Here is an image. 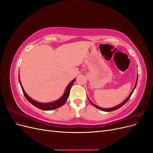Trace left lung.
Listing matches in <instances>:
<instances>
[{
    "label": "left lung",
    "mask_w": 153,
    "mask_h": 153,
    "mask_svg": "<svg viewBox=\"0 0 153 153\" xmlns=\"http://www.w3.org/2000/svg\"><path fill=\"white\" fill-rule=\"evenodd\" d=\"M137 81H138V75H137V80H136V83H135V87H134V88H133V89L132 90V91H131V92L130 93V94H129L128 96V98L125 100L123 102H122L121 104H119L118 105H117V106H114V107H112V108H101V107H100V106H97V105H96L95 104H94L92 102V101L88 98V100H89V101H90V103H91V104L92 105H93L94 106H95L96 108H97L98 109H100V110H102V111H104V112H111V111H114V110H117V109H118V108H121L122 106H123L125 103H126L127 101H128V100L130 98V97H131V94H132V93L133 92V91H134V90H135V89L136 88V86H137ZM88 98V97H87Z\"/></svg>",
    "instance_id": "obj_1"
}]
</instances>
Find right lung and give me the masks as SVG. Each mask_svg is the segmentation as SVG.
Instances as JSON below:
<instances>
[{
    "label": "right lung",
    "instance_id": "1",
    "mask_svg": "<svg viewBox=\"0 0 153 153\" xmlns=\"http://www.w3.org/2000/svg\"><path fill=\"white\" fill-rule=\"evenodd\" d=\"M75 80H76V78H74V79L70 83H69L66 87L64 93L59 100H57L56 101H53V102H50V103H41V102H38V101H36L34 100H32L31 98H30V97L26 94V92H25L24 88H23V87L22 85L21 82L20 80V75H19V83L21 85L22 91H23V92H24V94L26 98V99L28 100L31 104L35 106L36 107L38 108L41 110H52L53 109H56V108L61 107V106H62L64 103H65L68 98L71 88L74 82L75 81Z\"/></svg>",
    "mask_w": 153,
    "mask_h": 153
}]
</instances>
